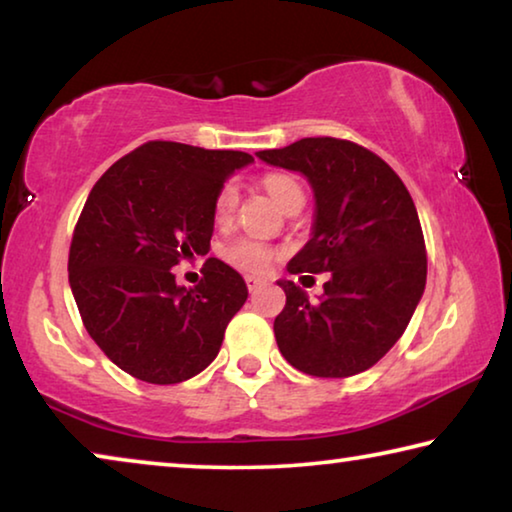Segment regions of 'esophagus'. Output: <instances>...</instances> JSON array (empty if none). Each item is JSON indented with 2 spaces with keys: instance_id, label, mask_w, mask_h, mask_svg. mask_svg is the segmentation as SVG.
I'll return each instance as SVG.
<instances>
[{
  "instance_id": "obj_1",
  "label": "esophagus",
  "mask_w": 512,
  "mask_h": 512,
  "mask_svg": "<svg viewBox=\"0 0 512 512\" xmlns=\"http://www.w3.org/2000/svg\"><path fill=\"white\" fill-rule=\"evenodd\" d=\"M266 280L264 277H257V275H246V287L248 291H257L259 287H264Z\"/></svg>"
}]
</instances>
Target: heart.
Here are the masks:
<instances>
[{"instance_id":"1","label":"heart","mask_w":512,"mask_h":512,"mask_svg":"<svg viewBox=\"0 0 512 512\" xmlns=\"http://www.w3.org/2000/svg\"><path fill=\"white\" fill-rule=\"evenodd\" d=\"M262 185L268 192V196H271L277 205L284 207V210H289L293 203H298L305 198L302 196L300 183L293 176H289V173H280V171L266 173L262 178ZM237 205H239V187L237 183L228 180V183L221 185L219 192H216L214 221L219 225L228 223L232 216H235ZM275 255L277 250L273 246H268L264 241H257L253 237H237L223 248L225 262L246 273L268 271V266H271Z\"/></svg>"}]
</instances>
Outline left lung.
<instances>
[{"instance_id":"1","label":"left lung","mask_w":512,"mask_h":512,"mask_svg":"<svg viewBox=\"0 0 512 512\" xmlns=\"http://www.w3.org/2000/svg\"><path fill=\"white\" fill-rule=\"evenodd\" d=\"M273 167L300 171L314 187L316 221L289 273H329L309 302L291 280L273 332L282 357L311 377H350L375 366L404 334L427 282V248L409 189L350 140L305 137L259 151Z\"/></svg>"}]
</instances>
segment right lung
Returning a JSON list of instances; mask_svg holds the SVG:
<instances>
[{
	"mask_svg": "<svg viewBox=\"0 0 512 512\" xmlns=\"http://www.w3.org/2000/svg\"><path fill=\"white\" fill-rule=\"evenodd\" d=\"M244 151L153 140L119 158L92 187L69 246V287L101 352L146 384H180L221 350L244 307V277L207 257L196 287L171 273L207 255L214 198Z\"/></svg>",
	"mask_w": 512,
	"mask_h": 512,
	"instance_id": "add662e5",
	"label": "right lung"
}]
</instances>
